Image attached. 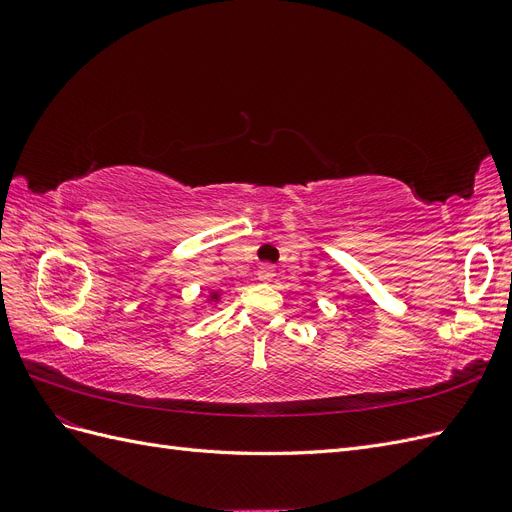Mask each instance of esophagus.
Listing matches in <instances>:
<instances>
[{"instance_id": "1", "label": "esophagus", "mask_w": 512, "mask_h": 512, "mask_svg": "<svg viewBox=\"0 0 512 512\" xmlns=\"http://www.w3.org/2000/svg\"><path fill=\"white\" fill-rule=\"evenodd\" d=\"M273 275H275V267L273 265H262L258 269V280H262V282L273 280Z\"/></svg>"}]
</instances>
